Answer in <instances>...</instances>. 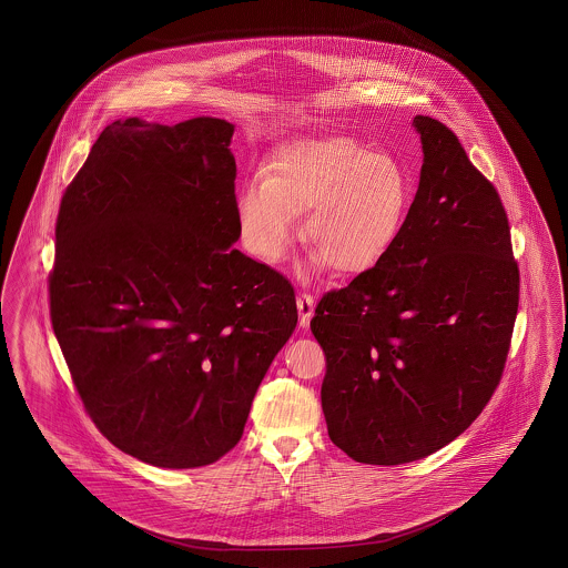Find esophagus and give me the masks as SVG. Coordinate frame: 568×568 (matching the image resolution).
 I'll list each match as a JSON object with an SVG mask.
<instances>
[{"mask_svg":"<svg viewBox=\"0 0 568 568\" xmlns=\"http://www.w3.org/2000/svg\"><path fill=\"white\" fill-rule=\"evenodd\" d=\"M314 297L307 293H300L297 295V312H300V326L307 328L310 320L314 316Z\"/></svg>","mask_w":568,"mask_h":568,"instance_id":"esophagus-1","label":"esophagus"}]
</instances>
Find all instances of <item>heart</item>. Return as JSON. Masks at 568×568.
Listing matches in <instances>:
<instances>
[{
  "label": "heart",
  "instance_id": "obj_1",
  "mask_svg": "<svg viewBox=\"0 0 568 568\" xmlns=\"http://www.w3.org/2000/svg\"><path fill=\"white\" fill-rule=\"evenodd\" d=\"M410 203L413 184L396 158L359 139L318 135L278 145L263 174L244 179L235 217L246 248L273 263L307 211L304 240L314 252L300 273L328 263L341 275H359L394 246Z\"/></svg>",
  "mask_w": 568,
  "mask_h": 568
}]
</instances>
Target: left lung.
Returning a JSON list of instances; mask_svg holds the SVG:
<instances>
[{
	"label": "left lung",
	"instance_id": "obj_1",
	"mask_svg": "<svg viewBox=\"0 0 568 568\" xmlns=\"http://www.w3.org/2000/svg\"><path fill=\"white\" fill-rule=\"evenodd\" d=\"M413 125L423 168L398 240L310 322L326 353L328 435L374 466L423 459L470 427L498 386L519 305L495 186L454 131L423 114Z\"/></svg>",
	"mask_w": 568,
	"mask_h": 568
}]
</instances>
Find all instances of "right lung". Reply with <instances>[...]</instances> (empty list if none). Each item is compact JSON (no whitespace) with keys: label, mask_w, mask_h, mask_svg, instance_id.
Here are the masks:
<instances>
[{"label":"right lung","mask_w":568,"mask_h":568,"mask_svg":"<svg viewBox=\"0 0 568 568\" xmlns=\"http://www.w3.org/2000/svg\"><path fill=\"white\" fill-rule=\"evenodd\" d=\"M234 125L106 126L61 199L51 322L100 433L158 468L217 462L297 324L290 281L232 244Z\"/></svg>","instance_id":"obj_1"}]
</instances>
